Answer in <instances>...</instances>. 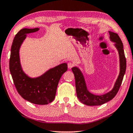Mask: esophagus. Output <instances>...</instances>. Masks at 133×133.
<instances>
[{"label": "esophagus", "instance_id": "1", "mask_svg": "<svg viewBox=\"0 0 133 133\" xmlns=\"http://www.w3.org/2000/svg\"><path fill=\"white\" fill-rule=\"evenodd\" d=\"M73 66H74V64H73L72 63H71V62L68 63V68L69 69L72 68Z\"/></svg>", "mask_w": 133, "mask_h": 133}]
</instances>
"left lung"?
<instances>
[{"instance_id": "1", "label": "left lung", "mask_w": 133, "mask_h": 133, "mask_svg": "<svg viewBox=\"0 0 133 133\" xmlns=\"http://www.w3.org/2000/svg\"><path fill=\"white\" fill-rule=\"evenodd\" d=\"M109 34L111 41L115 43V45L119 52L120 61V72L114 87L111 91L101 95H96L91 94L88 91L83 75L80 70L77 67L72 68V71L75 77L77 96L79 101L84 104L87 105H100L110 101L116 96L122 84L127 66L123 44L118 34L110 31H109Z\"/></svg>"}]
</instances>
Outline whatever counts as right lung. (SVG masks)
I'll list each match as a JSON object with an SVG mask.
<instances>
[{"label":"right lung","instance_id":"obj_1","mask_svg":"<svg viewBox=\"0 0 133 133\" xmlns=\"http://www.w3.org/2000/svg\"><path fill=\"white\" fill-rule=\"evenodd\" d=\"M39 29L24 28L15 35L11 46L9 70L17 92L23 98L35 104L45 105L55 99L59 80L68 70V66L66 63H62L34 78L28 77L22 70L19 56L20 46L26 34Z\"/></svg>","mask_w":133,"mask_h":133}]
</instances>
